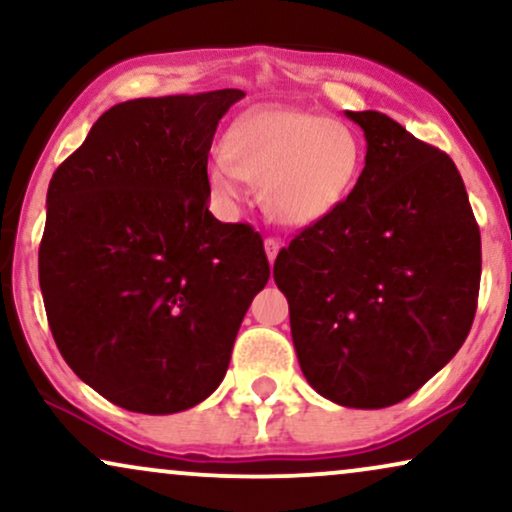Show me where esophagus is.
Listing matches in <instances>:
<instances>
[{"label": "esophagus", "instance_id": "obj_1", "mask_svg": "<svg viewBox=\"0 0 512 512\" xmlns=\"http://www.w3.org/2000/svg\"><path fill=\"white\" fill-rule=\"evenodd\" d=\"M278 250H281V243H278L276 238H267V241H264V252H267V260L271 264H274Z\"/></svg>", "mask_w": 512, "mask_h": 512}]
</instances>
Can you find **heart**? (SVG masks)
Instances as JSON below:
<instances>
[{"label": "heart", "instance_id": "obj_1", "mask_svg": "<svg viewBox=\"0 0 512 512\" xmlns=\"http://www.w3.org/2000/svg\"><path fill=\"white\" fill-rule=\"evenodd\" d=\"M359 165V141L345 122L264 103L231 122L222 155L208 165V189L224 210H234L243 181L260 184L267 215L304 229L345 203Z\"/></svg>", "mask_w": 512, "mask_h": 512}]
</instances>
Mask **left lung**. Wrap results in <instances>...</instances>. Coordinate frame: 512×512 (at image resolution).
Returning a JSON list of instances; mask_svg holds the SVG:
<instances>
[{"label":"left lung","mask_w":512,"mask_h":512,"mask_svg":"<svg viewBox=\"0 0 512 512\" xmlns=\"http://www.w3.org/2000/svg\"><path fill=\"white\" fill-rule=\"evenodd\" d=\"M345 203L278 252L297 361L321 397L385 409L454 359L477 309L482 243L454 160L378 111Z\"/></svg>","instance_id":"1"}]
</instances>
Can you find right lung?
I'll use <instances>...</instances> for the list:
<instances>
[{
  "instance_id": "add662e5",
  "label": "right lung",
  "mask_w": 512,
  "mask_h": 512,
  "mask_svg": "<svg viewBox=\"0 0 512 512\" xmlns=\"http://www.w3.org/2000/svg\"><path fill=\"white\" fill-rule=\"evenodd\" d=\"M241 89L113 106L47 191L40 288L77 378L127 411L167 416L224 380L262 238L208 210V153Z\"/></svg>"
}]
</instances>
